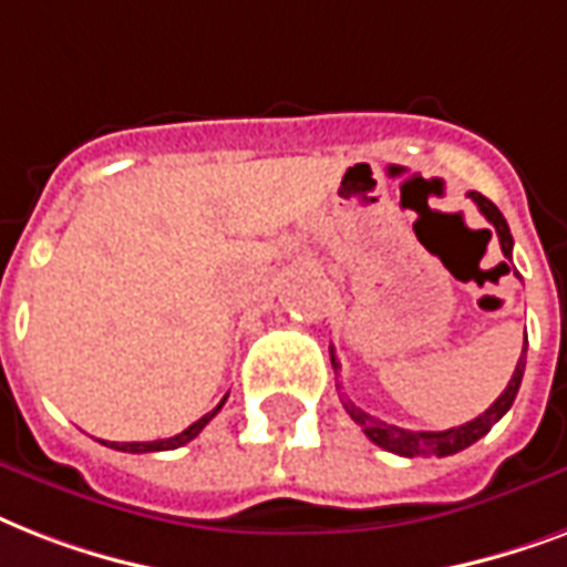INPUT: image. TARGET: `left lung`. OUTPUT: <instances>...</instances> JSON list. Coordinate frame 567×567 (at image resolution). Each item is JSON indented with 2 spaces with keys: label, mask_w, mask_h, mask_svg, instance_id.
<instances>
[{
  "label": "left lung",
  "mask_w": 567,
  "mask_h": 567,
  "mask_svg": "<svg viewBox=\"0 0 567 567\" xmlns=\"http://www.w3.org/2000/svg\"><path fill=\"white\" fill-rule=\"evenodd\" d=\"M467 197H471L473 204L480 206V213L494 224L499 248H503V254L512 260V245H515V239H512V234H508V224L506 218H503V213H499L497 206L491 204L488 197L480 195V192H471ZM331 363H333V370L340 367L337 358H333V349H331ZM524 370H526V346H524V352H520V361H517L515 367V375H512V381H508V388L499 393L497 402H494L485 414L471 420V423L455 425V429H446V432H411V429H399V425H390L384 423V420H375V416L361 411V408L354 405L352 399H346V396H343V408L349 411V416H352L354 423L361 425L363 434H367L375 446H381V450L396 452V455H405V458H416V455H437V458H443V455H455V452L467 450L471 443H476L480 437H485V434L491 432V425L497 423L499 416L506 414L508 408H512V402H515L520 379H524Z\"/></svg>",
  "instance_id": "1"
}]
</instances>
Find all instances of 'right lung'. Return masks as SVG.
Instances as JSON below:
<instances>
[{
    "label": "right lung",
    "mask_w": 567,
    "mask_h": 567,
    "mask_svg": "<svg viewBox=\"0 0 567 567\" xmlns=\"http://www.w3.org/2000/svg\"><path fill=\"white\" fill-rule=\"evenodd\" d=\"M227 399V396H224ZM224 399L221 402H218V405L213 408V411H209V414H204L200 416V420H197V423H192L186 429V432H179V434H174V437H165V441H142V443H105V446H112V450H121V452H162V450H177V446H183V443H188V441H195L197 434L204 432V425L209 423V420H213L215 414H218V411H221V405H224Z\"/></svg>",
    "instance_id": "add662e5"
}]
</instances>
